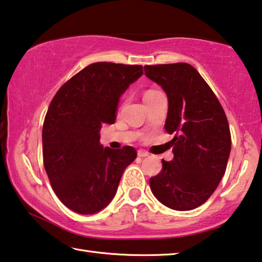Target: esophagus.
Instances as JSON below:
<instances>
[{
    "instance_id": "34e87169",
    "label": "esophagus",
    "mask_w": 262,
    "mask_h": 262,
    "mask_svg": "<svg viewBox=\"0 0 262 262\" xmlns=\"http://www.w3.org/2000/svg\"><path fill=\"white\" fill-rule=\"evenodd\" d=\"M148 155H149V154L147 151H144V150H139L138 151V156L139 157H147Z\"/></svg>"
}]
</instances>
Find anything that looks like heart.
<instances>
[{
    "label": "heart",
    "mask_w": 262,
    "mask_h": 262,
    "mask_svg": "<svg viewBox=\"0 0 262 262\" xmlns=\"http://www.w3.org/2000/svg\"><path fill=\"white\" fill-rule=\"evenodd\" d=\"M150 92H154V91H148V92H146V93H150Z\"/></svg>",
    "instance_id": "1"
}]
</instances>
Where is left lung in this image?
Listing matches in <instances>:
<instances>
[{
	"label": "left lung",
	"mask_w": 262,
	"mask_h": 262,
	"mask_svg": "<svg viewBox=\"0 0 262 262\" xmlns=\"http://www.w3.org/2000/svg\"><path fill=\"white\" fill-rule=\"evenodd\" d=\"M144 74L168 97L164 128L176 134L173 159L162 160L149 180L151 192L169 209L188 211L205 203L225 173L231 133L221 102L193 66L186 63L146 65Z\"/></svg>",
	"instance_id": "8db88e82"
}]
</instances>
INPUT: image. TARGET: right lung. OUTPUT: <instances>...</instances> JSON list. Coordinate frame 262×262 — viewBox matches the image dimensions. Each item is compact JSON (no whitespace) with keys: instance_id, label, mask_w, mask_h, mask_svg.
Returning a JSON list of instances; mask_svg holds the SVG:
<instances>
[{"instance_id":"right-lung-1","label":"right lung","mask_w":262,"mask_h":262,"mask_svg":"<svg viewBox=\"0 0 262 262\" xmlns=\"http://www.w3.org/2000/svg\"><path fill=\"white\" fill-rule=\"evenodd\" d=\"M143 74L141 65L94 63L60 87L43 124V161L57 197L70 210L93 214L114 198L136 159L133 147L103 148V123L113 124L121 95Z\"/></svg>"}]
</instances>
